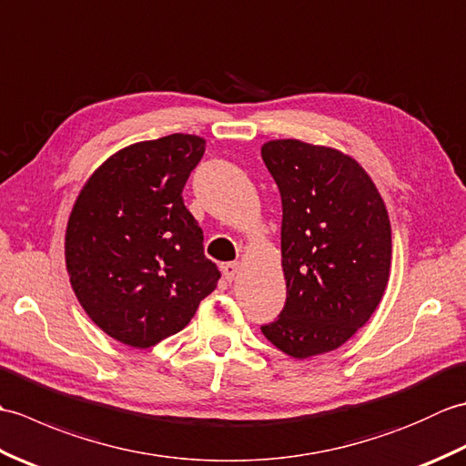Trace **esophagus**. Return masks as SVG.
Returning a JSON list of instances; mask_svg holds the SVG:
<instances>
[{
  "instance_id": "34e87169",
  "label": "esophagus",
  "mask_w": 466,
  "mask_h": 466,
  "mask_svg": "<svg viewBox=\"0 0 466 466\" xmlns=\"http://www.w3.org/2000/svg\"><path fill=\"white\" fill-rule=\"evenodd\" d=\"M222 272H224V279L228 282H232L240 272V264L238 262H228V264L222 266Z\"/></svg>"
}]
</instances>
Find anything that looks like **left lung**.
I'll return each instance as SVG.
<instances>
[{"mask_svg": "<svg viewBox=\"0 0 466 466\" xmlns=\"http://www.w3.org/2000/svg\"><path fill=\"white\" fill-rule=\"evenodd\" d=\"M282 198L286 304L262 334L292 359L336 350L369 322L390 276V220L364 167L336 147L270 140Z\"/></svg>", "mask_w": 466, "mask_h": 466, "instance_id": "obj_1", "label": "left lung"}]
</instances>
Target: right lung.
<instances>
[{"instance_id": "right-lung-1", "label": "right lung", "mask_w": 466, "mask_h": 466, "mask_svg": "<svg viewBox=\"0 0 466 466\" xmlns=\"http://www.w3.org/2000/svg\"><path fill=\"white\" fill-rule=\"evenodd\" d=\"M204 150L192 134L126 146L76 198L66 228L69 284L117 342L150 349L180 332L220 279L182 200Z\"/></svg>"}]
</instances>
